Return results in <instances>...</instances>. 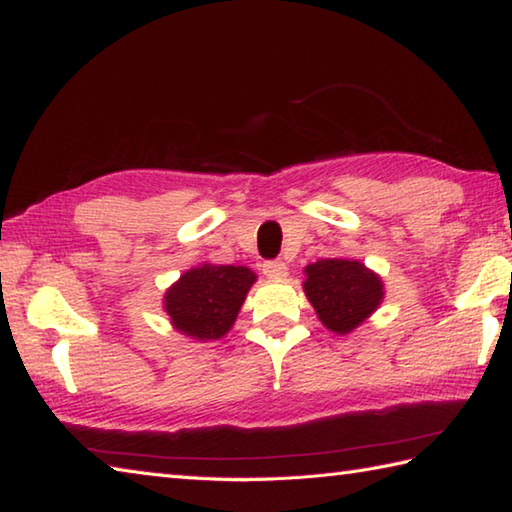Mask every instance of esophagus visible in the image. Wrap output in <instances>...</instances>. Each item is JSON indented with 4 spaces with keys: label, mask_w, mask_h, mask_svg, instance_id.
Masks as SVG:
<instances>
[{
    "label": "esophagus",
    "mask_w": 512,
    "mask_h": 512,
    "mask_svg": "<svg viewBox=\"0 0 512 512\" xmlns=\"http://www.w3.org/2000/svg\"><path fill=\"white\" fill-rule=\"evenodd\" d=\"M264 275L270 277V279H282L288 275V266L282 262V259H270V262H266L262 266Z\"/></svg>",
    "instance_id": "1"
}]
</instances>
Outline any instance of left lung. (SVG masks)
<instances>
[{
    "label": "left lung",
    "mask_w": 512,
    "mask_h": 512,
    "mask_svg": "<svg viewBox=\"0 0 512 512\" xmlns=\"http://www.w3.org/2000/svg\"><path fill=\"white\" fill-rule=\"evenodd\" d=\"M304 293L330 333L348 335L384 302V282L359 259H317L304 268Z\"/></svg>",
    "instance_id": "left-lung-1"
}]
</instances>
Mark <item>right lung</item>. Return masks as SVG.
Wrapping results in <instances>:
<instances>
[{"instance_id":"right-lung-1","label":"right lung","mask_w":512,"mask_h":512,"mask_svg":"<svg viewBox=\"0 0 512 512\" xmlns=\"http://www.w3.org/2000/svg\"><path fill=\"white\" fill-rule=\"evenodd\" d=\"M255 282L257 275L246 266L199 264L166 288L164 310L177 333L195 342L222 339Z\"/></svg>"}]
</instances>
